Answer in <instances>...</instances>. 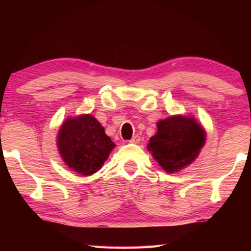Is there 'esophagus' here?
Segmentation results:
<instances>
[{
	"label": "esophagus",
	"mask_w": 251,
	"mask_h": 251,
	"mask_svg": "<svg viewBox=\"0 0 251 251\" xmlns=\"http://www.w3.org/2000/svg\"><path fill=\"white\" fill-rule=\"evenodd\" d=\"M129 142L133 143V144H138L139 142H141V136H139V135H135L134 137L131 138Z\"/></svg>",
	"instance_id": "obj_1"
}]
</instances>
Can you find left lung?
<instances>
[{
  "label": "left lung",
  "mask_w": 251,
  "mask_h": 251,
  "mask_svg": "<svg viewBox=\"0 0 251 251\" xmlns=\"http://www.w3.org/2000/svg\"><path fill=\"white\" fill-rule=\"evenodd\" d=\"M206 133L192 116H171L157 123L147 150L166 173H176L197 158Z\"/></svg>",
  "instance_id": "left-lung-1"
}]
</instances>
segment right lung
Returning <instances> with one entry per match:
<instances>
[{"label":"right lung","mask_w":251,"mask_h":251,"mask_svg":"<svg viewBox=\"0 0 251 251\" xmlns=\"http://www.w3.org/2000/svg\"><path fill=\"white\" fill-rule=\"evenodd\" d=\"M56 142L64 163L83 176L99 172L115 147L104 127L90 114L67 118L58 130Z\"/></svg>","instance_id":"add662e5"}]
</instances>
